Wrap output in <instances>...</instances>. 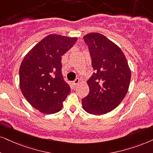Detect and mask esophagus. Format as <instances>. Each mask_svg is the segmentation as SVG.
Returning a JSON list of instances; mask_svg holds the SVG:
<instances>
[{
    "mask_svg": "<svg viewBox=\"0 0 153 153\" xmlns=\"http://www.w3.org/2000/svg\"><path fill=\"white\" fill-rule=\"evenodd\" d=\"M80 80L79 78H76L75 80L73 81V83H74V85H78V83H80Z\"/></svg>",
    "mask_w": 153,
    "mask_h": 153,
    "instance_id": "34e87169",
    "label": "esophagus"
}]
</instances>
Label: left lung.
I'll use <instances>...</instances> for the list:
<instances>
[{
  "instance_id": "left-lung-1",
  "label": "left lung",
  "mask_w": 153,
  "mask_h": 153,
  "mask_svg": "<svg viewBox=\"0 0 153 153\" xmlns=\"http://www.w3.org/2000/svg\"><path fill=\"white\" fill-rule=\"evenodd\" d=\"M83 39L94 72L87 82L90 92L82 100V107L90 114L102 115L114 109L125 97L131 70L121 49L103 34L93 32Z\"/></svg>"
}]
</instances>
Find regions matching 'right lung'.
I'll use <instances>...</instances> for the list:
<instances>
[{"label": "right lung", "mask_w": 153, "mask_h": 153, "mask_svg": "<svg viewBox=\"0 0 153 153\" xmlns=\"http://www.w3.org/2000/svg\"><path fill=\"white\" fill-rule=\"evenodd\" d=\"M78 40L52 34L46 36L26 54L20 67V87L27 102L46 114L56 113L70 93L61 74V56Z\"/></svg>", "instance_id": "1"}]
</instances>
